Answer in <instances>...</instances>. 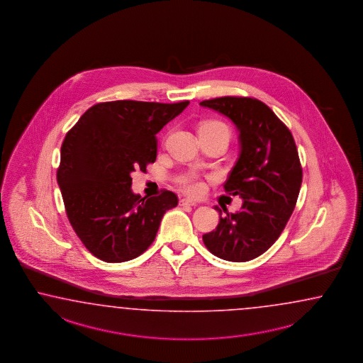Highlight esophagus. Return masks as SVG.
Instances as JSON below:
<instances>
[{
	"mask_svg": "<svg viewBox=\"0 0 363 363\" xmlns=\"http://www.w3.org/2000/svg\"><path fill=\"white\" fill-rule=\"evenodd\" d=\"M179 204H181V206H196V202L189 199V198H184V199L179 201Z\"/></svg>",
	"mask_w": 363,
	"mask_h": 363,
	"instance_id": "obj_1",
	"label": "esophagus"
}]
</instances>
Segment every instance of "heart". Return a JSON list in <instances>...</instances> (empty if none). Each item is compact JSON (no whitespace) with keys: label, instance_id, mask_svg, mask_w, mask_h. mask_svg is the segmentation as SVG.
Returning a JSON list of instances; mask_svg holds the SVG:
<instances>
[{"label":"heart","instance_id":"obj_1","mask_svg":"<svg viewBox=\"0 0 363 363\" xmlns=\"http://www.w3.org/2000/svg\"><path fill=\"white\" fill-rule=\"evenodd\" d=\"M207 124H216V125H221V127L227 128V127H225L224 124L220 123V122H210V123ZM227 130H228V128H227ZM179 185H181V187H182V190H184V191H186V193H189V194L191 195L201 194V193H202V190H203V185H202V182L196 181L195 178H181V181H179Z\"/></svg>","mask_w":363,"mask_h":363}]
</instances>
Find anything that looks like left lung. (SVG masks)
Instances as JSON below:
<instances>
[{
    "label": "left lung",
    "instance_id": "obj_1",
    "mask_svg": "<svg viewBox=\"0 0 363 363\" xmlns=\"http://www.w3.org/2000/svg\"><path fill=\"white\" fill-rule=\"evenodd\" d=\"M201 106L230 118L239 130L240 156L224 190L242 199V210L221 216L203 235L207 249L225 261L245 262L265 253L279 238L301 190V160L290 130L256 98L206 99Z\"/></svg>",
    "mask_w": 363,
    "mask_h": 363
}]
</instances>
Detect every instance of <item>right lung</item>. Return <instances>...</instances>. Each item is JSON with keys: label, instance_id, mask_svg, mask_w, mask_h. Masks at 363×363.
I'll use <instances>...</instances> for the list:
<instances>
[{"label": "right lung", "instance_id": "add662e5", "mask_svg": "<svg viewBox=\"0 0 363 363\" xmlns=\"http://www.w3.org/2000/svg\"><path fill=\"white\" fill-rule=\"evenodd\" d=\"M189 104L102 102L65 135L57 184L69 223L93 256L105 262L140 256L164 213L177 206L169 190L152 198L133 194L131 173L156 161V133Z\"/></svg>", "mask_w": 363, "mask_h": 363}]
</instances>
